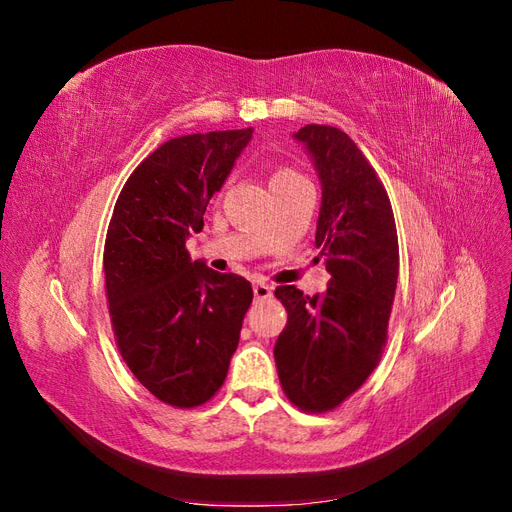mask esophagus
<instances>
[{
  "instance_id": "esophagus-1",
  "label": "esophagus",
  "mask_w": 512,
  "mask_h": 512,
  "mask_svg": "<svg viewBox=\"0 0 512 512\" xmlns=\"http://www.w3.org/2000/svg\"><path fill=\"white\" fill-rule=\"evenodd\" d=\"M271 294H273V288L269 284H265V282H256L254 284V299H258V301L269 299Z\"/></svg>"
}]
</instances>
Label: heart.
I'll return each instance as SVG.
<instances>
[{
	"mask_svg": "<svg viewBox=\"0 0 512 512\" xmlns=\"http://www.w3.org/2000/svg\"><path fill=\"white\" fill-rule=\"evenodd\" d=\"M280 179H297V175L290 173V170H280V173H275L273 181H280Z\"/></svg>",
	"mask_w": 512,
	"mask_h": 512,
	"instance_id": "heart-1",
	"label": "heart"
}]
</instances>
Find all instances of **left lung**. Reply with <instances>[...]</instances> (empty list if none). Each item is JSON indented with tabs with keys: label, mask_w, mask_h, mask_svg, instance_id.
Instances as JSON below:
<instances>
[{
	"label": "left lung",
	"mask_w": 512,
	"mask_h": 512,
	"mask_svg": "<svg viewBox=\"0 0 512 512\" xmlns=\"http://www.w3.org/2000/svg\"><path fill=\"white\" fill-rule=\"evenodd\" d=\"M292 138L307 151L322 185L316 245L331 280L314 297L294 286L275 288L288 322L273 354L292 404L324 412L359 389L380 361L399 247L391 200L352 138L316 123Z\"/></svg>",
	"instance_id": "1"
}]
</instances>
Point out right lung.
<instances>
[{
    "instance_id": "1",
    "label": "right lung",
    "mask_w": 512,
    "mask_h": 512,
    "mask_svg": "<svg viewBox=\"0 0 512 512\" xmlns=\"http://www.w3.org/2000/svg\"><path fill=\"white\" fill-rule=\"evenodd\" d=\"M252 134L160 145L123 185L108 224L104 277L117 346L136 380L170 406L205 404L224 384L254 297L241 275L213 271L185 247Z\"/></svg>"
}]
</instances>
